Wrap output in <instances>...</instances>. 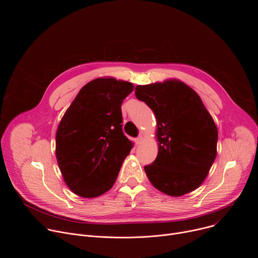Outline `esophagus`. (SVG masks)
<instances>
[{"instance_id": "esophagus-1", "label": "esophagus", "mask_w": 258, "mask_h": 258, "mask_svg": "<svg viewBox=\"0 0 258 258\" xmlns=\"http://www.w3.org/2000/svg\"><path fill=\"white\" fill-rule=\"evenodd\" d=\"M142 139H143V137L140 135V136L136 139V144H140V143H141V141H142Z\"/></svg>"}]
</instances>
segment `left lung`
<instances>
[{
	"label": "left lung",
	"instance_id": "8db88e82",
	"mask_svg": "<svg viewBox=\"0 0 258 258\" xmlns=\"http://www.w3.org/2000/svg\"><path fill=\"white\" fill-rule=\"evenodd\" d=\"M157 121L158 155L144 167L152 185L179 197L197 189L216 157L217 128L198 94L176 80L136 87Z\"/></svg>",
	"mask_w": 258,
	"mask_h": 258
}]
</instances>
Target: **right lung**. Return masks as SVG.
Here are the masks:
<instances>
[{"label":"right lung","instance_id":"right-lung-1","mask_svg":"<svg viewBox=\"0 0 258 258\" xmlns=\"http://www.w3.org/2000/svg\"><path fill=\"white\" fill-rule=\"evenodd\" d=\"M132 83L99 78L81 89L56 133V158L68 188L84 198L112 188L133 143L122 132L121 104Z\"/></svg>","mask_w":258,"mask_h":258}]
</instances>
